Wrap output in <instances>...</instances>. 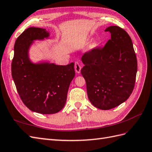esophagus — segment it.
<instances>
[{"label":"esophagus","instance_id":"esophagus-1","mask_svg":"<svg viewBox=\"0 0 152 152\" xmlns=\"http://www.w3.org/2000/svg\"><path fill=\"white\" fill-rule=\"evenodd\" d=\"M75 71H76V72L77 74H80V72H81V66H80V64H79V62H78V61H76V63H75Z\"/></svg>","mask_w":152,"mask_h":152}]
</instances>
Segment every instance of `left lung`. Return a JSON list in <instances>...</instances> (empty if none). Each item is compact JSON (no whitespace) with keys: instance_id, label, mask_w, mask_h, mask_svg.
Returning <instances> with one entry per match:
<instances>
[{"instance_id":"obj_1","label":"left lung","mask_w":152,"mask_h":152,"mask_svg":"<svg viewBox=\"0 0 152 152\" xmlns=\"http://www.w3.org/2000/svg\"><path fill=\"white\" fill-rule=\"evenodd\" d=\"M111 39L103 48L84 54L81 73L86 81L90 102L110 110L128 99L134 90L137 61L132 39L123 29L109 26Z\"/></svg>"}]
</instances>
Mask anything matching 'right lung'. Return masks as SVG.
I'll return each mask as SVG.
<instances>
[{
	"label": "right lung",
	"mask_w": 152,
	"mask_h": 152,
	"mask_svg": "<svg viewBox=\"0 0 152 152\" xmlns=\"http://www.w3.org/2000/svg\"><path fill=\"white\" fill-rule=\"evenodd\" d=\"M49 37L45 29H26L15 41L11 64V75L23 103L29 110L42 114H55L64 107L75 76L74 63L59 65L48 60L33 62L30 59L34 42Z\"/></svg>",
	"instance_id": "right-lung-1"
}]
</instances>
